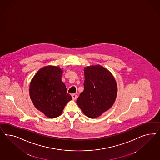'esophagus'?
Masks as SVG:
<instances>
[{
  "mask_svg": "<svg viewBox=\"0 0 160 160\" xmlns=\"http://www.w3.org/2000/svg\"><path fill=\"white\" fill-rule=\"evenodd\" d=\"M72 97L73 100H76L78 96L76 94H72Z\"/></svg>",
  "mask_w": 160,
  "mask_h": 160,
  "instance_id": "esophagus-1",
  "label": "esophagus"
}]
</instances>
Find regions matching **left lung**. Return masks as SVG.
<instances>
[{
  "label": "left lung",
  "instance_id": "left-lung-1",
  "mask_svg": "<svg viewBox=\"0 0 160 160\" xmlns=\"http://www.w3.org/2000/svg\"><path fill=\"white\" fill-rule=\"evenodd\" d=\"M84 91L76 101L83 113L91 118L100 116L116 100L117 86L115 78L100 65L84 68Z\"/></svg>",
  "mask_w": 160,
  "mask_h": 160
}]
</instances>
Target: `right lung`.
Here are the masks:
<instances>
[{
    "label": "right lung",
    "mask_w": 160,
    "mask_h": 160,
    "mask_svg": "<svg viewBox=\"0 0 160 160\" xmlns=\"http://www.w3.org/2000/svg\"><path fill=\"white\" fill-rule=\"evenodd\" d=\"M62 74L58 67L46 66L39 70L30 84V97L34 106L50 118L59 116L72 100L62 81Z\"/></svg>",
    "instance_id": "add662e5"
}]
</instances>
